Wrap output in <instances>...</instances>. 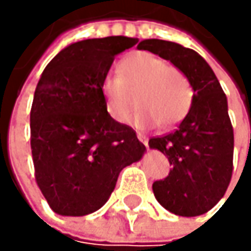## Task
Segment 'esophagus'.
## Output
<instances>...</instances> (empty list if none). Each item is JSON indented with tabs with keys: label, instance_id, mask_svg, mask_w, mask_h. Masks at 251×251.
<instances>
[{
	"label": "esophagus",
	"instance_id": "1",
	"mask_svg": "<svg viewBox=\"0 0 251 251\" xmlns=\"http://www.w3.org/2000/svg\"><path fill=\"white\" fill-rule=\"evenodd\" d=\"M137 138H138V140H140V141L144 144V146L148 148V138H146V137H144L143 134H140V132H138V134H137Z\"/></svg>",
	"mask_w": 251,
	"mask_h": 251
}]
</instances>
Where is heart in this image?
Listing matches in <instances>:
<instances>
[{"label":"heart","mask_w":251,"mask_h":251,"mask_svg":"<svg viewBox=\"0 0 251 251\" xmlns=\"http://www.w3.org/2000/svg\"><path fill=\"white\" fill-rule=\"evenodd\" d=\"M100 92L108 114L119 123L128 120L134 99L138 110L132 123L138 128L158 125L175 126L193 105V87L185 74L151 52H132L123 57L116 67V76H105Z\"/></svg>","instance_id":"obj_1"}]
</instances>
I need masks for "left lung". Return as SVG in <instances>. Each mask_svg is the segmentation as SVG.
Segmentation results:
<instances>
[{
    "label": "left lung",
    "mask_w": 251,
    "mask_h": 251,
    "mask_svg": "<svg viewBox=\"0 0 251 251\" xmlns=\"http://www.w3.org/2000/svg\"><path fill=\"white\" fill-rule=\"evenodd\" d=\"M137 48L173 63L194 90L193 105L177 129L152 137L149 146L173 166L167 177L153 182L156 200L176 215H201L225 196L232 177L233 128L226 95L211 66L190 48L158 39L143 40Z\"/></svg>",
    "instance_id": "obj_1"
}]
</instances>
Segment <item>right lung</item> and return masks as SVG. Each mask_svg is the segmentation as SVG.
I'll return each mask as SVG.
<instances>
[{
    "label": "right lung",
    "instance_id": "1",
    "mask_svg": "<svg viewBox=\"0 0 251 251\" xmlns=\"http://www.w3.org/2000/svg\"><path fill=\"white\" fill-rule=\"evenodd\" d=\"M138 40L89 39L60 51L45 67L30 113L37 187L60 215L98 211L119 173L146 151L135 131L116 122L100 92L114 57Z\"/></svg>",
    "mask_w": 251,
    "mask_h": 251
}]
</instances>
